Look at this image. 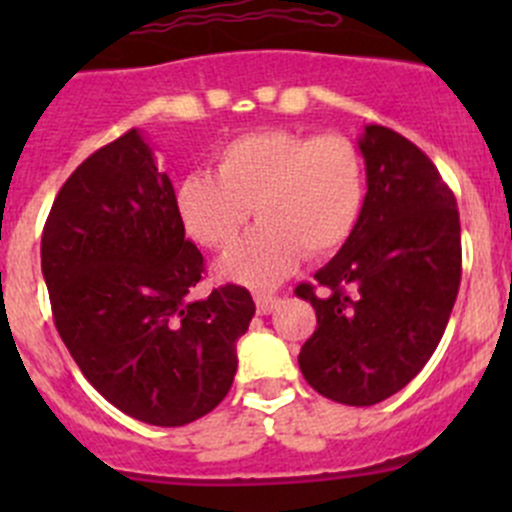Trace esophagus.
I'll return each mask as SVG.
<instances>
[{"instance_id": "obj_1", "label": "esophagus", "mask_w": 512, "mask_h": 512, "mask_svg": "<svg viewBox=\"0 0 512 512\" xmlns=\"http://www.w3.org/2000/svg\"><path fill=\"white\" fill-rule=\"evenodd\" d=\"M280 302H282V299L277 297L275 292H257V294H255L257 314H270L272 309H275Z\"/></svg>"}]
</instances>
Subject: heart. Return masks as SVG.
<instances>
[{"label":"heart","instance_id":"obj_1","mask_svg":"<svg viewBox=\"0 0 512 512\" xmlns=\"http://www.w3.org/2000/svg\"><path fill=\"white\" fill-rule=\"evenodd\" d=\"M215 173L183 175L175 213L190 240L223 252L252 215L260 225L218 265L247 287H272L299 255L324 257L352 237L366 198L359 148L339 133L304 136L265 128L223 143Z\"/></svg>","mask_w":512,"mask_h":512}]
</instances>
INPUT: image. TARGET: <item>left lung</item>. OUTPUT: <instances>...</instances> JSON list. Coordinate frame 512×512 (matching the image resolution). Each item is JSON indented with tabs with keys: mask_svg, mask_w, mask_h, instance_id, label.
Listing matches in <instances>:
<instances>
[{
	"mask_svg": "<svg viewBox=\"0 0 512 512\" xmlns=\"http://www.w3.org/2000/svg\"><path fill=\"white\" fill-rule=\"evenodd\" d=\"M361 218L342 250L294 292L317 329L299 369L317 394L374 406L404 389L436 352L458 285L461 220L436 165L409 138L364 126Z\"/></svg>",
	"mask_w": 512,
	"mask_h": 512,
	"instance_id": "obj_1",
	"label": "left lung"
}]
</instances>
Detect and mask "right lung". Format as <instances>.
Segmentation results:
<instances>
[{
    "label": "right lung",
    "instance_id": "right-lung-1",
    "mask_svg": "<svg viewBox=\"0 0 512 512\" xmlns=\"http://www.w3.org/2000/svg\"><path fill=\"white\" fill-rule=\"evenodd\" d=\"M41 272L59 337L123 414L185 426L225 399L255 302L237 285L190 297L203 255L138 128L61 185L41 235Z\"/></svg>",
    "mask_w": 512,
    "mask_h": 512
}]
</instances>
